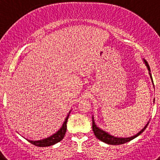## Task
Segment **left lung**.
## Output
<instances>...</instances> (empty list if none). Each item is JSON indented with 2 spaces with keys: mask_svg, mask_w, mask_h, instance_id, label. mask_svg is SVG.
I'll return each mask as SVG.
<instances>
[{
  "mask_svg": "<svg viewBox=\"0 0 160 160\" xmlns=\"http://www.w3.org/2000/svg\"><path fill=\"white\" fill-rule=\"evenodd\" d=\"M145 62V63H146L147 66H148V69L149 71H151V70H150V66L149 65H148V63L146 61H144ZM150 73V76H151V78L152 79V75H151V73ZM153 82V81H152ZM148 123L149 122H148V124H147L145 127H144L143 128H142V130H141L137 134V135H134V136L132 137H130V138H117V137H114L112 136V135H110L108 134V133L105 132V131H103L102 130L99 129L98 128H97L95 125V123H94V118L92 119V129H93V131H94V135L96 136V138H98L99 140L102 141V142H106V143L107 144H111V145H120V144H123V143H126V142H129V141L132 140V139H134L135 138H136L137 136H138V135H140L141 133H142V131H144V130L146 129L147 127H148Z\"/></svg>",
  "mask_w": 160,
  "mask_h": 160,
  "instance_id": "8db88e82",
  "label": "left lung"
}]
</instances>
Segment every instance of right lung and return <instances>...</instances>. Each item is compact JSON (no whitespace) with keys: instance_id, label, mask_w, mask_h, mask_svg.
<instances>
[{"instance_id":"right-lung-1","label":"right lung","mask_w":160,"mask_h":160,"mask_svg":"<svg viewBox=\"0 0 160 160\" xmlns=\"http://www.w3.org/2000/svg\"><path fill=\"white\" fill-rule=\"evenodd\" d=\"M68 118H69V115L66 117V120H65L64 123H63L62 127L59 130L58 132H56L55 134H53L52 136L49 137L47 138H45V139H42V140H38V141H30L29 142L30 143L33 144L37 147H49L53 145V144L57 143V142H60L61 140H62V138H64L65 134H66V122H67Z\"/></svg>"}]
</instances>
